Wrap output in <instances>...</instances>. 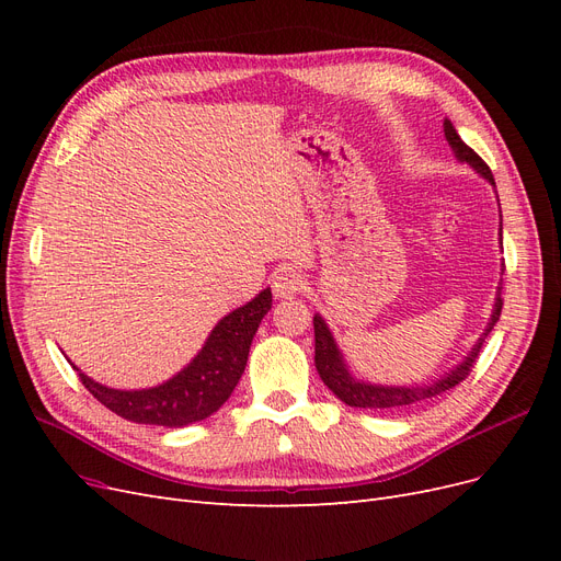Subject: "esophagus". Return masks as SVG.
Wrapping results in <instances>:
<instances>
[{"mask_svg":"<svg viewBox=\"0 0 561 561\" xmlns=\"http://www.w3.org/2000/svg\"><path fill=\"white\" fill-rule=\"evenodd\" d=\"M307 290V278L295 268H283L274 276V295L278 299H290Z\"/></svg>","mask_w":561,"mask_h":561,"instance_id":"34e87169","label":"esophagus"}]
</instances>
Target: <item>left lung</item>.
<instances>
[{
  "instance_id": "left-lung-1",
  "label": "left lung",
  "mask_w": 561,
  "mask_h": 561,
  "mask_svg": "<svg viewBox=\"0 0 561 561\" xmlns=\"http://www.w3.org/2000/svg\"><path fill=\"white\" fill-rule=\"evenodd\" d=\"M443 126H445V138L449 142L451 151H454V157L461 163H468L474 173L484 178L496 190V182H494V175H491V171H489V165L461 140V135L456 133V128H454L449 118H445ZM499 208H501V203H499ZM499 241H501V252H503V217L499 222ZM501 309H503V299H501V287H499L496 299H494V309H491V318L486 322V328L480 334L478 342H474V346L468 351L466 358L458 365H454L451 369H447L439 379H433L428 383H416V386H388V383H371V381L355 379V375L348 369V365L344 360V353L339 351V346H336V339L330 332L325 318L316 313L313 316L316 369H318L322 383H325L332 390V393L342 402H346L348 407H360V410H402V407L428 402L437 396L447 393L449 388H454L456 383H461L468 377V371L474 365V358L480 355L484 339L489 336V332L494 330V325L499 322Z\"/></svg>"
}]
</instances>
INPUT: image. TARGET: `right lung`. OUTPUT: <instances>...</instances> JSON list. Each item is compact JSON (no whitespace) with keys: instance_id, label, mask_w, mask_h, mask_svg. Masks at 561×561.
Returning <instances> with one entry per match:
<instances>
[{"instance_id":"obj_1","label":"right lung","mask_w":561,"mask_h":561,"mask_svg":"<svg viewBox=\"0 0 561 561\" xmlns=\"http://www.w3.org/2000/svg\"><path fill=\"white\" fill-rule=\"evenodd\" d=\"M268 311L271 287L219 320L194 358L159 386L110 388L83 375L79 367L75 369L89 393L122 419L163 428L190 426L208 419L229 400L245 369L252 336Z\"/></svg>"}]
</instances>
